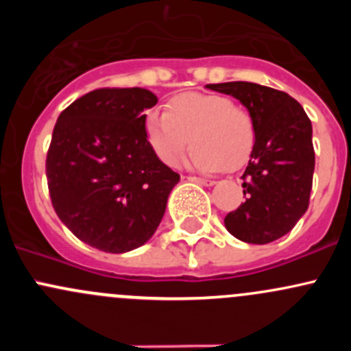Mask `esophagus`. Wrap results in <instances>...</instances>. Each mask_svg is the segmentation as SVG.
Instances as JSON below:
<instances>
[{
  "mask_svg": "<svg viewBox=\"0 0 351 351\" xmlns=\"http://www.w3.org/2000/svg\"><path fill=\"white\" fill-rule=\"evenodd\" d=\"M186 180L192 183H198V185H204V186H214L215 182L214 180H205V178H197V176H186Z\"/></svg>",
  "mask_w": 351,
  "mask_h": 351,
  "instance_id": "esophagus-1",
  "label": "esophagus"
}]
</instances>
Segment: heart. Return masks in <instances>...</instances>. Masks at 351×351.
Instances as JSON below:
<instances>
[{
	"instance_id": "1",
	"label": "heart",
	"mask_w": 351,
	"mask_h": 351,
	"mask_svg": "<svg viewBox=\"0 0 351 351\" xmlns=\"http://www.w3.org/2000/svg\"><path fill=\"white\" fill-rule=\"evenodd\" d=\"M146 136L165 165L176 166L190 144V166L214 173L236 169L250 158L254 146V123L244 108L222 95L183 93L165 110L146 117Z\"/></svg>"
}]
</instances>
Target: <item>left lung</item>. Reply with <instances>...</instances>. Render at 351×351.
<instances>
[{
    "mask_svg": "<svg viewBox=\"0 0 351 351\" xmlns=\"http://www.w3.org/2000/svg\"><path fill=\"white\" fill-rule=\"evenodd\" d=\"M231 95L254 123V146L243 175L246 200L224 219L239 241L267 244L292 231L309 207L313 189V125L290 95L247 81L207 84Z\"/></svg>",
    "mask_w": 351,
    "mask_h": 351,
    "instance_id": "1",
    "label": "left lung"
}]
</instances>
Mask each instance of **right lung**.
<instances>
[{
    "label": "right lung",
    "instance_id": "add662e5",
    "mask_svg": "<svg viewBox=\"0 0 351 351\" xmlns=\"http://www.w3.org/2000/svg\"><path fill=\"white\" fill-rule=\"evenodd\" d=\"M156 104L144 88H101L73 101L52 132L45 173L56 214L105 253L149 241L180 182L147 141L144 112Z\"/></svg>",
    "mask_w": 351,
    "mask_h": 351
}]
</instances>
